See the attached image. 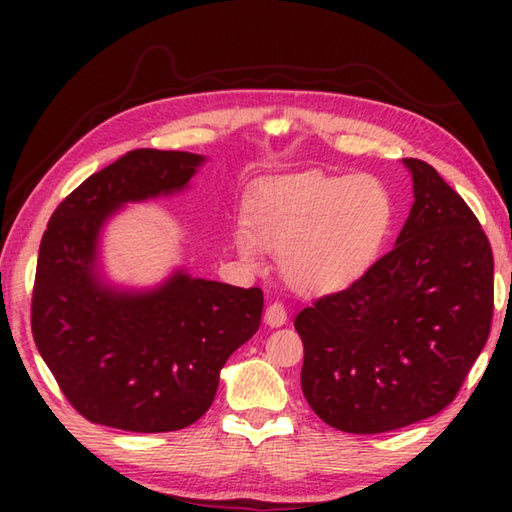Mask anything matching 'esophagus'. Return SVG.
I'll return each mask as SVG.
<instances>
[{
    "instance_id": "34e87169",
    "label": "esophagus",
    "mask_w": 512,
    "mask_h": 512,
    "mask_svg": "<svg viewBox=\"0 0 512 512\" xmlns=\"http://www.w3.org/2000/svg\"><path fill=\"white\" fill-rule=\"evenodd\" d=\"M264 321H266V325H270V328H281V325L288 321V312H286L284 306H281L279 301H275V303H270V306L266 308Z\"/></svg>"
}]
</instances>
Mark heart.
Returning <instances> with one entry per match:
<instances>
[{
  "instance_id": "b5f03b06",
  "label": "heart",
  "mask_w": 512,
  "mask_h": 512,
  "mask_svg": "<svg viewBox=\"0 0 512 512\" xmlns=\"http://www.w3.org/2000/svg\"><path fill=\"white\" fill-rule=\"evenodd\" d=\"M394 224V198L378 178L301 171L266 180L235 231L248 268L264 264V246L281 250V273L299 292L325 295L361 279Z\"/></svg>"
}]
</instances>
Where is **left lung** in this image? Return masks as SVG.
Wrapping results in <instances>:
<instances>
[{
    "label": "left lung",
    "instance_id": "left-lung-1",
    "mask_svg": "<svg viewBox=\"0 0 512 512\" xmlns=\"http://www.w3.org/2000/svg\"><path fill=\"white\" fill-rule=\"evenodd\" d=\"M413 204L391 253L354 284L303 308L301 389L330 427L385 433L440 413L484 350L493 253L440 173L402 158Z\"/></svg>",
    "mask_w": 512,
    "mask_h": 512
}]
</instances>
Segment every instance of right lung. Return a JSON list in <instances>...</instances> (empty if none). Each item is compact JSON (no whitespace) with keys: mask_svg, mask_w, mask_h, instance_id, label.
<instances>
[{"mask_svg":"<svg viewBox=\"0 0 512 512\" xmlns=\"http://www.w3.org/2000/svg\"><path fill=\"white\" fill-rule=\"evenodd\" d=\"M206 156L136 149L94 173L52 213L32 295L37 350L72 407L105 427L178 431L211 407L220 372L259 330L264 295L178 266L154 286L105 273V228L127 204L173 198Z\"/></svg>","mask_w":512,"mask_h":512,"instance_id":"1","label":"right lung"}]
</instances>
